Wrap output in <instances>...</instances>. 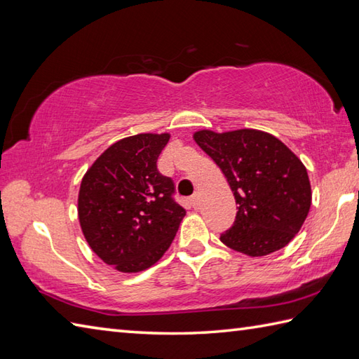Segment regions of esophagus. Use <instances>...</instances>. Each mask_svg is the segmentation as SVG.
I'll use <instances>...</instances> for the list:
<instances>
[{"label": "esophagus", "mask_w": 359, "mask_h": 359, "mask_svg": "<svg viewBox=\"0 0 359 359\" xmlns=\"http://www.w3.org/2000/svg\"><path fill=\"white\" fill-rule=\"evenodd\" d=\"M199 199H201V194H199V191H196L191 196V199H189V203H191L193 208H199Z\"/></svg>", "instance_id": "obj_1"}]
</instances>
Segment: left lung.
Listing matches in <instances>:
<instances>
[{
  "label": "left lung",
  "instance_id": "left-lung-1",
  "mask_svg": "<svg viewBox=\"0 0 359 359\" xmlns=\"http://www.w3.org/2000/svg\"><path fill=\"white\" fill-rule=\"evenodd\" d=\"M193 139L220 168L239 205L234 225L220 236L224 245L251 257L284 248L299 233L311 205L301 158L259 129H201Z\"/></svg>",
  "mask_w": 359,
  "mask_h": 359
}]
</instances>
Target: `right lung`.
Instances as JSON below:
<instances>
[{"instance_id": "right-lung-1", "label": "right lung", "mask_w": 359, "mask_h": 359, "mask_svg": "<svg viewBox=\"0 0 359 359\" xmlns=\"http://www.w3.org/2000/svg\"><path fill=\"white\" fill-rule=\"evenodd\" d=\"M170 133L125 137L89 166L79 191V220L90 250L120 273H139L170 248L187 211L157 171Z\"/></svg>"}]
</instances>
